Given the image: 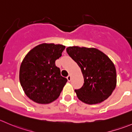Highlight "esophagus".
Returning <instances> with one entry per match:
<instances>
[{
	"instance_id": "1",
	"label": "esophagus",
	"mask_w": 132,
	"mask_h": 132,
	"mask_svg": "<svg viewBox=\"0 0 132 132\" xmlns=\"http://www.w3.org/2000/svg\"><path fill=\"white\" fill-rule=\"evenodd\" d=\"M67 79H68V81H70V80H71V75H68L67 76Z\"/></svg>"
}]
</instances>
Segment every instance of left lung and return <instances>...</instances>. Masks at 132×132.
<instances>
[{"label":"left lung","instance_id":"8db88e82","mask_svg":"<svg viewBox=\"0 0 132 132\" xmlns=\"http://www.w3.org/2000/svg\"><path fill=\"white\" fill-rule=\"evenodd\" d=\"M66 52L79 65L84 77L82 86L75 89L79 100L94 104L107 99L117 83L116 68L109 57L96 48L71 46Z\"/></svg>","mask_w":132,"mask_h":132}]
</instances>
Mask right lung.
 I'll list each match as a JSON object with an SVG mask.
<instances>
[{"instance_id": "right-lung-1", "label": "right lung", "mask_w": 132, "mask_h": 132, "mask_svg": "<svg viewBox=\"0 0 132 132\" xmlns=\"http://www.w3.org/2000/svg\"><path fill=\"white\" fill-rule=\"evenodd\" d=\"M65 46L61 44H39L28 52L22 62L19 79L26 95L35 103L48 104L60 95L67 79L61 75L55 61Z\"/></svg>"}]
</instances>
